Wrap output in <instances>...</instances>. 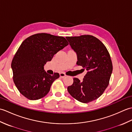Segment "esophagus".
I'll return each instance as SVG.
<instances>
[{"label": "esophagus", "mask_w": 132, "mask_h": 132, "mask_svg": "<svg viewBox=\"0 0 132 132\" xmlns=\"http://www.w3.org/2000/svg\"><path fill=\"white\" fill-rule=\"evenodd\" d=\"M60 75V77L61 78H64L66 76V75L65 74V73H64V72H61Z\"/></svg>", "instance_id": "obj_1"}]
</instances>
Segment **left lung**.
<instances>
[{"instance_id": "8db88e82", "label": "left lung", "mask_w": 132, "mask_h": 132, "mask_svg": "<svg viewBox=\"0 0 132 132\" xmlns=\"http://www.w3.org/2000/svg\"><path fill=\"white\" fill-rule=\"evenodd\" d=\"M66 38L77 53V64L87 71L83 81L74 78L68 91L79 102L89 103L99 98L109 85L113 70L110 54L104 45L93 36Z\"/></svg>"}]
</instances>
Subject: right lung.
<instances>
[{
	"label": "right lung",
	"mask_w": 132,
	"mask_h": 132,
	"mask_svg": "<svg viewBox=\"0 0 132 132\" xmlns=\"http://www.w3.org/2000/svg\"><path fill=\"white\" fill-rule=\"evenodd\" d=\"M68 45L64 37L45 33L30 36L21 43L13 58L11 68L14 83L24 96L36 100L47 94L60 74L49 75L44 66Z\"/></svg>",
	"instance_id": "1"
}]
</instances>
